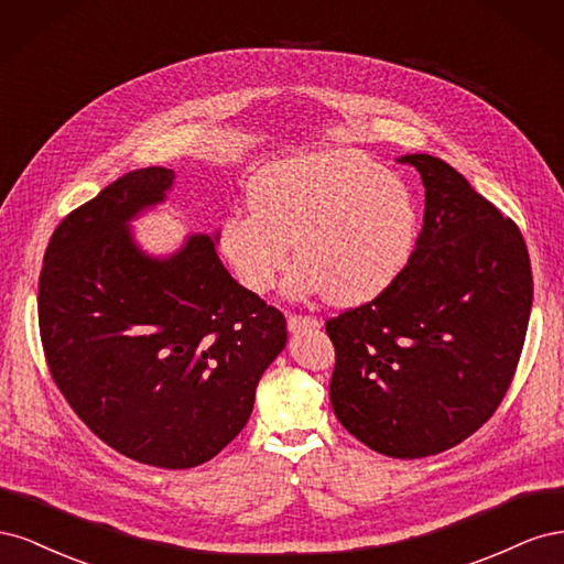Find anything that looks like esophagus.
I'll list each match as a JSON object with an SVG mask.
<instances>
[{"label":"esophagus","instance_id":"1","mask_svg":"<svg viewBox=\"0 0 564 564\" xmlns=\"http://www.w3.org/2000/svg\"><path fill=\"white\" fill-rule=\"evenodd\" d=\"M319 324H322L319 319L305 317V315H289L286 317V327L292 334H299V332H305V329H317Z\"/></svg>","mask_w":564,"mask_h":564}]
</instances>
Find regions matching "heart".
<instances>
[{
    "mask_svg": "<svg viewBox=\"0 0 564 564\" xmlns=\"http://www.w3.org/2000/svg\"><path fill=\"white\" fill-rule=\"evenodd\" d=\"M251 209L226 218L220 251L249 292L265 294L294 259L289 299L327 294L340 308L395 284L419 240V202L400 174L360 150L303 152L265 166Z\"/></svg>",
    "mask_w": 564,
    "mask_h": 564,
    "instance_id": "1",
    "label": "heart"
}]
</instances>
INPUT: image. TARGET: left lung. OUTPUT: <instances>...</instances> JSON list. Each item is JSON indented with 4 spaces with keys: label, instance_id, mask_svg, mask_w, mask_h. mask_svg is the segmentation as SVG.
<instances>
[{
    "label": "left lung",
    "instance_id": "8db88e82",
    "mask_svg": "<svg viewBox=\"0 0 564 564\" xmlns=\"http://www.w3.org/2000/svg\"><path fill=\"white\" fill-rule=\"evenodd\" d=\"M425 187L423 228L402 275L327 322L334 414L373 452L421 458L473 435L513 379L532 268L522 235L454 166L402 155Z\"/></svg>",
    "mask_w": 564,
    "mask_h": 564
}]
</instances>
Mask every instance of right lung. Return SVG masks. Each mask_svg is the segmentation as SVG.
<instances>
[{
  "mask_svg": "<svg viewBox=\"0 0 564 564\" xmlns=\"http://www.w3.org/2000/svg\"><path fill=\"white\" fill-rule=\"evenodd\" d=\"M174 178L139 169L67 214L37 308L51 377L75 414L119 454L181 470L245 429L286 319L232 280L218 232L164 256L135 242L131 224L166 202Z\"/></svg>",
  "mask_w": 564,
  "mask_h": 564,
  "instance_id": "obj_1",
  "label": "right lung"
}]
</instances>
